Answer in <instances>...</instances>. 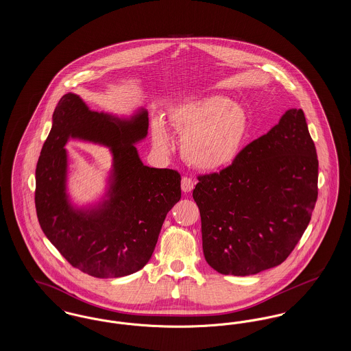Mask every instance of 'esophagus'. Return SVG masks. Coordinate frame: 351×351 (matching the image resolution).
Returning <instances> with one entry per match:
<instances>
[{
    "instance_id": "34e87169",
    "label": "esophagus",
    "mask_w": 351,
    "mask_h": 351,
    "mask_svg": "<svg viewBox=\"0 0 351 351\" xmlns=\"http://www.w3.org/2000/svg\"><path fill=\"white\" fill-rule=\"evenodd\" d=\"M193 188H195L193 180L191 178L184 176L183 179H182V191H183L184 193H189Z\"/></svg>"
}]
</instances>
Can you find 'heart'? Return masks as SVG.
<instances>
[{"label": "heart", "mask_w": 351, "mask_h": 351, "mask_svg": "<svg viewBox=\"0 0 351 351\" xmlns=\"http://www.w3.org/2000/svg\"><path fill=\"white\" fill-rule=\"evenodd\" d=\"M169 123L182 135V154L193 167L218 171L232 166L243 149L249 116L246 110L223 96H205L173 104L167 110ZM154 146H171L167 126L160 118L151 122Z\"/></svg>", "instance_id": "obj_1"}]
</instances>
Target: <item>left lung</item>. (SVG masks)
Returning <instances> with one entry per match:
<instances>
[{
	"label": "left lung",
	"mask_w": 351,
	"mask_h": 351,
	"mask_svg": "<svg viewBox=\"0 0 351 351\" xmlns=\"http://www.w3.org/2000/svg\"><path fill=\"white\" fill-rule=\"evenodd\" d=\"M317 180L304 112L289 109L232 166L199 176L193 200L208 265L223 275L249 276L283 263L311 221Z\"/></svg>",
	"instance_id": "8db88e82"
}]
</instances>
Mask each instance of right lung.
<instances>
[{
  "mask_svg": "<svg viewBox=\"0 0 351 351\" xmlns=\"http://www.w3.org/2000/svg\"><path fill=\"white\" fill-rule=\"evenodd\" d=\"M147 130V110L118 117L89 109L75 93L64 95L52 114L35 171L36 216L51 243L90 276L121 278L145 267L168 212L182 197L178 171L141 160L135 145ZM71 138L111 151L107 189L95 204L77 207L69 197L64 147Z\"/></svg>",
  "mask_w": 351,
  "mask_h": 351,
  "instance_id": "right-lung-1",
  "label": "right lung"
}]
</instances>
